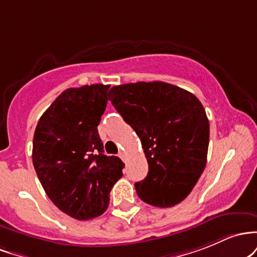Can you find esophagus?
Listing matches in <instances>:
<instances>
[{
    "mask_svg": "<svg viewBox=\"0 0 257 257\" xmlns=\"http://www.w3.org/2000/svg\"><path fill=\"white\" fill-rule=\"evenodd\" d=\"M119 157H120L121 159H122L123 161H125V159H126V154H125V152H120V153H119Z\"/></svg>",
    "mask_w": 257,
    "mask_h": 257,
    "instance_id": "obj_1",
    "label": "esophagus"
}]
</instances>
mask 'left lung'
Instances as JSON below:
<instances>
[{
  "label": "left lung",
  "instance_id": "left-lung-1",
  "mask_svg": "<svg viewBox=\"0 0 257 257\" xmlns=\"http://www.w3.org/2000/svg\"><path fill=\"white\" fill-rule=\"evenodd\" d=\"M111 104L135 130L148 175L135 183L144 203L170 207L188 197L206 165L210 125L191 92L163 81L111 87Z\"/></svg>",
  "mask_w": 257,
  "mask_h": 257
}]
</instances>
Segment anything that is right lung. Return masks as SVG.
I'll return each instance as SVG.
<instances>
[{
  "label": "right lung",
  "mask_w": 257,
  "mask_h": 257,
  "mask_svg": "<svg viewBox=\"0 0 257 257\" xmlns=\"http://www.w3.org/2000/svg\"><path fill=\"white\" fill-rule=\"evenodd\" d=\"M109 87L94 83L62 92L40 117L34 135L37 177L52 203L76 220L105 211L125 166L120 158L104 154L98 135Z\"/></svg>",
  "instance_id": "1"
}]
</instances>
